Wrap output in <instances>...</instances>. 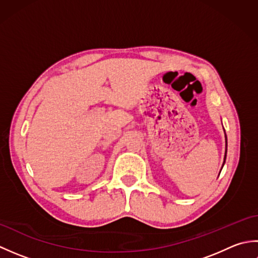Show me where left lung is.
<instances>
[{
    "label": "left lung",
    "instance_id": "obj_1",
    "mask_svg": "<svg viewBox=\"0 0 258 258\" xmlns=\"http://www.w3.org/2000/svg\"><path fill=\"white\" fill-rule=\"evenodd\" d=\"M225 139H226V134H225ZM225 160H226V152H225V158H224V163H225ZM223 165H224V164H223Z\"/></svg>",
    "mask_w": 258,
    "mask_h": 258
}]
</instances>
